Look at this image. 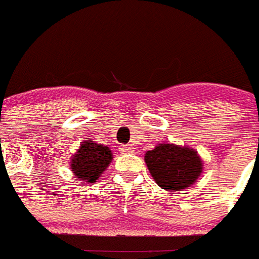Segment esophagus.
<instances>
[{
	"label": "esophagus",
	"instance_id": "obj_1",
	"mask_svg": "<svg viewBox=\"0 0 259 259\" xmlns=\"http://www.w3.org/2000/svg\"><path fill=\"white\" fill-rule=\"evenodd\" d=\"M120 151H121V152H124V153H129V152H133V148H132V146L124 144V146L120 147Z\"/></svg>",
	"mask_w": 259,
	"mask_h": 259
}]
</instances>
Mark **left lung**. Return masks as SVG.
<instances>
[{
    "label": "left lung",
    "mask_w": 259,
    "mask_h": 259,
    "mask_svg": "<svg viewBox=\"0 0 259 259\" xmlns=\"http://www.w3.org/2000/svg\"><path fill=\"white\" fill-rule=\"evenodd\" d=\"M144 160L156 183L167 191L190 187L197 181L202 170V162L196 151L169 143L148 151Z\"/></svg>",
    "instance_id": "1"
}]
</instances>
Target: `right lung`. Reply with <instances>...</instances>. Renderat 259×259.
Wrapping results in <instances>:
<instances>
[{
  "instance_id": "add662e5",
  "label": "right lung",
  "mask_w": 259,
  "mask_h": 259,
  "mask_svg": "<svg viewBox=\"0 0 259 259\" xmlns=\"http://www.w3.org/2000/svg\"><path fill=\"white\" fill-rule=\"evenodd\" d=\"M111 161L112 152L108 147L85 141L72 158L71 166L74 176L80 181L93 183L97 182Z\"/></svg>"
}]
</instances>
